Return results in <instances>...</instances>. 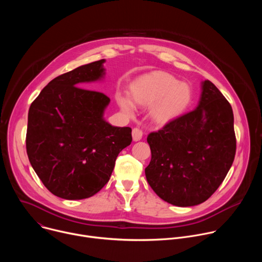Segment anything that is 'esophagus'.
I'll return each instance as SVG.
<instances>
[{"mask_svg": "<svg viewBox=\"0 0 262 262\" xmlns=\"http://www.w3.org/2000/svg\"><path fill=\"white\" fill-rule=\"evenodd\" d=\"M143 132L139 127H134L133 128V139L134 141H140L142 139Z\"/></svg>", "mask_w": 262, "mask_h": 262, "instance_id": "obj_1", "label": "esophagus"}]
</instances>
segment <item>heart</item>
<instances>
[{"instance_id":"1","label":"heart","mask_w":262,"mask_h":262,"mask_svg":"<svg viewBox=\"0 0 262 262\" xmlns=\"http://www.w3.org/2000/svg\"><path fill=\"white\" fill-rule=\"evenodd\" d=\"M130 96L135 103L148 105L149 115L158 123H166L188 107L192 101V90L185 83L166 72H154L141 78L130 89ZM118 103L127 115L135 112L134 103L126 96H118Z\"/></svg>"}]
</instances>
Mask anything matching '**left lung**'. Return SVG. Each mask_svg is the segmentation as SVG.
<instances>
[{"mask_svg":"<svg viewBox=\"0 0 262 262\" xmlns=\"http://www.w3.org/2000/svg\"><path fill=\"white\" fill-rule=\"evenodd\" d=\"M151 161L145 169L155 193L170 204L206 201L234 161L236 138L229 101L208 80L199 105L148 135Z\"/></svg>","mask_w":262,"mask_h":262,"instance_id":"left-lung-1","label":"left lung"}]
</instances>
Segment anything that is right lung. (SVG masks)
<instances>
[{
  "label": "right lung",
  "mask_w": 262,
  "mask_h": 262,
  "mask_svg": "<svg viewBox=\"0 0 262 262\" xmlns=\"http://www.w3.org/2000/svg\"><path fill=\"white\" fill-rule=\"evenodd\" d=\"M103 59L52 80L31 103L26 148L46 188L67 200L89 198L108 181L116 159L132 143L130 127L105 122L110 98L83 83L100 79Z\"/></svg>",
  "instance_id": "right-lung-1"
}]
</instances>
